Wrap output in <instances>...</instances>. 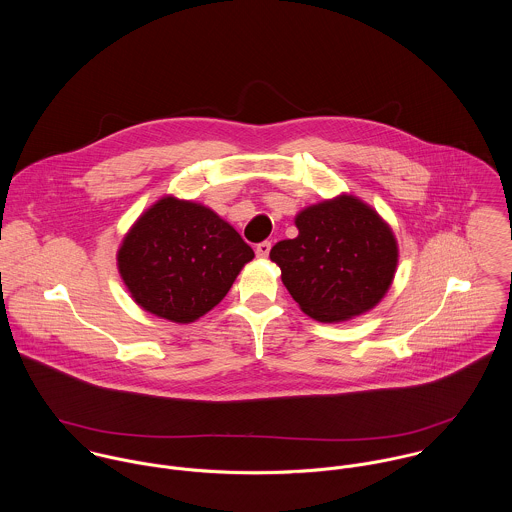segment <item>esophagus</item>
<instances>
[{
	"instance_id": "34e87169",
	"label": "esophagus",
	"mask_w": 512,
	"mask_h": 512,
	"mask_svg": "<svg viewBox=\"0 0 512 512\" xmlns=\"http://www.w3.org/2000/svg\"><path fill=\"white\" fill-rule=\"evenodd\" d=\"M270 248H272V244H270L268 240H266V242H260V244L256 246V256H258V258H268Z\"/></svg>"
}]
</instances>
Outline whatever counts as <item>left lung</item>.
Returning <instances> with one entry per match:
<instances>
[{
    "instance_id": "obj_1",
    "label": "left lung",
    "mask_w": 512,
    "mask_h": 512,
    "mask_svg": "<svg viewBox=\"0 0 512 512\" xmlns=\"http://www.w3.org/2000/svg\"><path fill=\"white\" fill-rule=\"evenodd\" d=\"M297 236L278 242L270 260L309 317L339 323L370 311L392 286L398 242L390 224L353 195L297 213Z\"/></svg>"
}]
</instances>
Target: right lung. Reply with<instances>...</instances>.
I'll return each mask as SVG.
<instances>
[{
    "label": "right lung",
    "instance_id": "obj_1",
    "mask_svg": "<svg viewBox=\"0 0 512 512\" xmlns=\"http://www.w3.org/2000/svg\"><path fill=\"white\" fill-rule=\"evenodd\" d=\"M254 250L209 207L161 197L126 232L118 272L147 313L193 323L232 288Z\"/></svg>",
    "mask_w": 512,
    "mask_h": 512
}]
</instances>
